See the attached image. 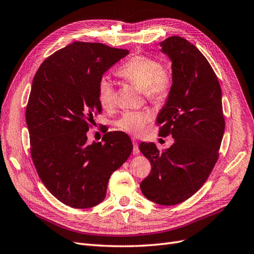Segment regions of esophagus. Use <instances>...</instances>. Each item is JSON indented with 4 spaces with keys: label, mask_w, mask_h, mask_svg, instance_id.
<instances>
[{
    "label": "esophagus",
    "mask_w": 254,
    "mask_h": 254,
    "mask_svg": "<svg viewBox=\"0 0 254 254\" xmlns=\"http://www.w3.org/2000/svg\"><path fill=\"white\" fill-rule=\"evenodd\" d=\"M133 144H134V148H133V153L134 154H139L140 151H139V147H138V143H137V140L135 138H133Z\"/></svg>",
    "instance_id": "esophagus-1"
}]
</instances>
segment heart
Returning <instances> with one entry per match:
<instances>
[{"label":"heart","mask_w":254,"mask_h":254,"mask_svg":"<svg viewBox=\"0 0 254 254\" xmlns=\"http://www.w3.org/2000/svg\"><path fill=\"white\" fill-rule=\"evenodd\" d=\"M120 77L136 84L142 90L144 95L154 102L163 101L170 93L171 77L158 61L143 55H137L129 59L117 70ZM98 101L100 106L109 110L116 102V92L112 81L103 77L97 87ZM149 115L144 112H125L116 121L119 129L133 135L144 132Z\"/></svg>","instance_id":"b5f03b06"}]
</instances>
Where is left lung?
Here are the masks:
<instances>
[{
	"label": "left lung",
	"mask_w": 254,
	"mask_h": 254,
	"mask_svg": "<svg viewBox=\"0 0 254 254\" xmlns=\"http://www.w3.org/2000/svg\"><path fill=\"white\" fill-rule=\"evenodd\" d=\"M170 58L173 83L159 112V135H172L174 144L159 152L153 142L139 149L152 171L140 183L143 195L160 205L184 202L207 180L219 158L225 120L217 75L199 49L180 36L160 43Z\"/></svg>",
	"instance_id": "1"
}]
</instances>
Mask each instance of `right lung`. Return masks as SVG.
I'll use <instances>...</instances> for the list:
<instances>
[{"mask_svg":"<svg viewBox=\"0 0 254 254\" xmlns=\"http://www.w3.org/2000/svg\"><path fill=\"white\" fill-rule=\"evenodd\" d=\"M128 52L74 42L46 59L33 78L26 108L32 161L47 190L70 207L90 208L105 200L111 175L133 151L124 133L87 142L93 115L101 112L98 82Z\"/></svg>","mask_w":254,"mask_h":254,"instance_id":"right-lung-1","label":"right lung"}]
</instances>
